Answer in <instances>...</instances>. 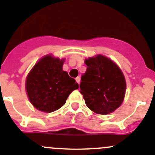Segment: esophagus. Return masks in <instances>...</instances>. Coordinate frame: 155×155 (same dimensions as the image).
Wrapping results in <instances>:
<instances>
[{"instance_id": "obj_1", "label": "esophagus", "mask_w": 155, "mask_h": 155, "mask_svg": "<svg viewBox=\"0 0 155 155\" xmlns=\"http://www.w3.org/2000/svg\"><path fill=\"white\" fill-rule=\"evenodd\" d=\"M76 82H77V83L79 85V83H80V77H79V76L76 77Z\"/></svg>"}]
</instances>
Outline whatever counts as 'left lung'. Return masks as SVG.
Instances as JSON below:
<instances>
[{"label": "left lung", "mask_w": 155, "mask_h": 155, "mask_svg": "<svg viewBox=\"0 0 155 155\" xmlns=\"http://www.w3.org/2000/svg\"><path fill=\"white\" fill-rule=\"evenodd\" d=\"M87 68L81 77L80 93L85 104L95 113L106 115L121 106L126 82L120 68L108 58L99 54L85 61Z\"/></svg>", "instance_id": "obj_1"}]
</instances>
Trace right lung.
Here are the masks:
<instances>
[{
    "mask_svg": "<svg viewBox=\"0 0 155 155\" xmlns=\"http://www.w3.org/2000/svg\"><path fill=\"white\" fill-rule=\"evenodd\" d=\"M64 60L46 55L35 65L26 79L28 96L36 109L52 112L66 103L70 94L79 85L64 71Z\"/></svg>",
    "mask_w": 155,
    "mask_h": 155,
    "instance_id": "1",
    "label": "right lung"
}]
</instances>
